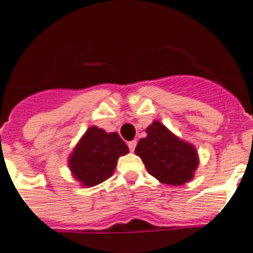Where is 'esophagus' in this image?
<instances>
[{
    "label": "esophagus",
    "mask_w": 253,
    "mask_h": 253,
    "mask_svg": "<svg viewBox=\"0 0 253 253\" xmlns=\"http://www.w3.org/2000/svg\"><path fill=\"white\" fill-rule=\"evenodd\" d=\"M135 146H137V140H131V142L128 143V147H129V149H130L131 152L135 149Z\"/></svg>",
    "instance_id": "1"
}]
</instances>
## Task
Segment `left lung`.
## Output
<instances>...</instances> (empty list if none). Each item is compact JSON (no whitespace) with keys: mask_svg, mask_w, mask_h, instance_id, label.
Masks as SVG:
<instances>
[{"mask_svg":"<svg viewBox=\"0 0 253 253\" xmlns=\"http://www.w3.org/2000/svg\"><path fill=\"white\" fill-rule=\"evenodd\" d=\"M140 138L135 154L142 158L149 175L167 185H184L193 180L199 157L195 147L181 140L160 122L154 120Z\"/></svg>","mask_w":253,"mask_h":253,"instance_id":"obj_1","label":"left lung"}]
</instances>
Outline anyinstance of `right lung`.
Returning a JSON list of instances; mask_svg holds the SVG:
<instances>
[{"mask_svg":"<svg viewBox=\"0 0 253 253\" xmlns=\"http://www.w3.org/2000/svg\"><path fill=\"white\" fill-rule=\"evenodd\" d=\"M129 148L118 133H106L104 129L91 126L80 139L68 158L73 177L82 186H95L114 173L120 156Z\"/></svg>","mask_w":253,"mask_h":253,"instance_id":"right-lung-1","label":"right lung"}]
</instances>
